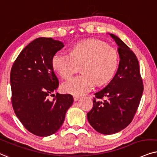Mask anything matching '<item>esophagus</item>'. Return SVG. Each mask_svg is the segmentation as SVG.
Returning a JSON list of instances; mask_svg holds the SVG:
<instances>
[{"instance_id":"obj_1","label":"esophagus","mask_w":157,"mask_h":157,"mask_svg":"<svg viewBox=\"0 0 157 157\" xmlns=\"http://www.w3.org/2000/svg\"><path fill=\"white\" fill-rule=\"evenodd\" d=\"M73 98H74V100H75V101H77V100H78L79 98H80V96H78V95H74V96H73Z\"/></svg>"}]
</instances>
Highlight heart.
<instances>
[{"instance_id":"1","label":"heart","mask_w":157,"mask_h":157,"mask_svg":"<svg viewBox=\"0 0 157 157\" xmlns=\"http://www.w3.org/2000/svg\"><path fill=\"white\" fill-rule=\"evenodd\" d=\"M118 54L115 48L98 39L77 44L71 54L57 52L52 58V67L63 79H69L81 67L82 75L62 85L65 93L81 95L88 93L96 83L105 84L111 80L118 66Z\"/></svg>"}]
</instances>
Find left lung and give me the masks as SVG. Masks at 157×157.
I'll list each match as a JSON object with an SVG mask.
<instances>
[{"label": "left lung", "instance_id": "8db88e82", "mask_svg": "<svg viewBox=\"0 0 157 157\" xmlns=\"http://www.w3.org/2000/svg\"><path fill=\"white\" fill-rule=\"evenodd\" d=\"M108 34L118 47L119 66L111 81L95 93L93 107L87 114L91 126L105 135L118 133L130 124L144 90L136 56L118 36Z\"/></svg>", "mask_w": 157, "mask_h": 157}]
</instances>
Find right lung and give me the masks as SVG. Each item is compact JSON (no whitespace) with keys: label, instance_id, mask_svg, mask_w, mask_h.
<instances>
[{"label":"right lung","instance_id":"right-lung-1","mask_svg":"<svg viewBox=\"0 0 157 157\" xmlns=\"http://www.w3.org/2000/svg\"><path fill=\"white\" fill-rule=\"evenodd\" d=\"M64 44L40 37L29 43L14 62L10 75L12 105L24 126L33 134L48 136L59 130L72 105L70 94L49 96L59 87L52 61Z\"/></svg>","mask_w":157,"mask_h":157}]
</instances>
